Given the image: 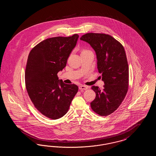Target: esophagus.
I'll list each match as a JSON object with an SVG mask.
<instances>
[{
	"label": "esophagus",
	"mask_w": 156,
	"mask_h": 156,
	"mask_svg": "<svg viewBox=\"0 0 156 156\" xmlns=\"http://www.w3.org/2000/svg\"><path fill=\"white\" fill-rule=\"evenodd\" d=\"M88 88V87H87V86H85V85H80V87H79V89H80V90H86V89H87Z\"/></svg>",
	"instance_id": "1"
}]
</instances>
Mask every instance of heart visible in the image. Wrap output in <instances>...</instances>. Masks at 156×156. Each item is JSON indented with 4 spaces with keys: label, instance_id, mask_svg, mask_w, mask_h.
Wrapping results in <instances>:
<instances>
[{
    "label": "heart",
    "instance_id": "heart-1",
    "mask_svg": "<svg viewBox=\"0 0 156 156\" xmlns=\"http://www.w3.org/2000/svg\"><path fill=\"white\" fill-rule=\"evenodd\" d=\"M86 51V50H83V51Z\"/></svg>",
    "mask_w": 156,
    "mask_h": 156
}]
</instances>
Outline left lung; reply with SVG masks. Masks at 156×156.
I'll return each instance as SVG.
<instances>
[{"instance_id":"left-lung-1","label":"left lung","mask_w":156,"mask_h":156,"mask_svg":"<svg viewBox=\"0 0 156 156\" xmlns=\"http://www.w3.org/2000/svg\"><path fill=\"white\" fill-rule=\"evenodd\" d=\"M80 40L90 45L96 52L98 71L102 74L104 89L92 86L95 99L90 103L92 109L100 116L115 111L126 97L129 87V66L122 45L111 36L89 33Z\"/></svg>"}]
</instances>
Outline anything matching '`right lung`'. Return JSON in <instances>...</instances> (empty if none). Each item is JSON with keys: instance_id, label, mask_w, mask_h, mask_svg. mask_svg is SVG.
Returning a JSON list of instances; mask_svg holds the SVG:
<instances>
[{"instance_id": "right-lung-1", "label": "right lung", "mask_w": 156, "mask_h": 156, "mask_svg": "<svg viewBox=\"0 0 156 156\" xmlns=\"http://www.w3.org/2000/svg\"><path fill=\"white\" fill-rule=\"evenodd\" d=\"M78 37L75 34L47 38L36 45L28 56L26 88L35 108L50 119L64 116L78 90L77 85L66 84L57 76L66 66Z\"/></svg>"}]
</instances>
